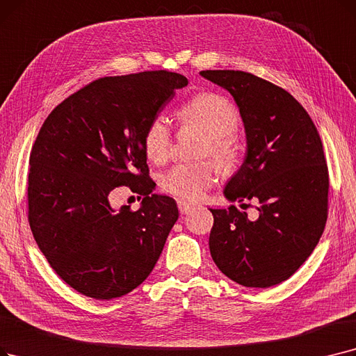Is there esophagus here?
Returning <instances> with one entry per match:
<instances>
[{
  "label": "esophagus",
  "instance_id": "obj_1",
  "mask_svg": "<svg viewBox=\"0 0 356 356\" xmlns=\"http://www.w3.org/2000/svg\"><path fill=\"white\" fill-rule=\"evenodd\" d=\"M177 207H179L180 213H188V212H191V209L193 208L191 204L184 202V200H177Z\"/></svg>",
  "mask_w": 356,
  "mask_h": 356
}]
</instances>
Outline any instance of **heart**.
<instances>
[{
    "instance_id": "obj_1",
    "label": "heart",
    "mask_w": 356,
    "mask_h": 356,
    "mask_svg": "<svg viewBox=\"0 0 356 356\" xmlns=\"http://www.w3.org/2000/svg\"><path fill=\"white\" fill-rule=\"evenodd\" d=\"M177 116L184 127L204 135L202 156H211L224 173L234 167V135L240 127V115L225 96L213 91L197 92L181 104ZM143 148L152 163L160 164L167 160L172 148V131L164 116H154L148 122L143 134ZM215 179L216 170L211 163H181L167 170L160 179V186L167 195L196 202Z\"/></svg>"
}]
</instances>
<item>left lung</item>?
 Listing matches in <instances>:
<instances>
[{
  "mask_svg": "<svg viewBox=\"0 0 356 356\" xmlns=\"http://www.w3.org/2000/svg\"><path fill=\"white\" fill-rule=\"evenodd\" d=\"M200 75L229 91L244 122L245 160L224 193L229 200L259 202L256 221L234 205L211 209V256L243 286L277 285L313 253L326 225L329 170L320 135L286 90L244 71Z\"/></svg>",
  "mask_w": 356,
  "mask_h": 356,
  "instance_id": "obj_1",
  "label": "left lung"
}]
</instances>
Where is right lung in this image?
<instances>
[{"mask_svg": "<svg viewBox=\"0 0 356 356\" xmlns=\"http://www.w3.org/2000/svg\"><path fill=\"white\" fill-rule=\"evenodd\" d=\"M188 79L170 71L103 76L58 104L30 152L27 216L56 275L86 297L112 300L141 285L179 218L173 197L149 195L143 134ZM128 186L143 207L115 211Z\"/></svg>", "mask_w": 356, "mask_h": 356, "instance_id": "right-lung-1", "label": "right lung"}]
</instances>
